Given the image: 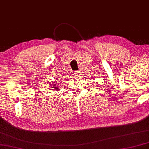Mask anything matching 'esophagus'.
I'll return each mask as SVG.
<instances>
[{"instance_id": "1", "label": "esophagus", "mask_w": 149, "mask_h": 149, "mask_svg": "<svg viewBox=\"0 0 149 149\" xmlns=\"http://www.w3.org/2000/svg\"><path fill=\"white\" fill-rule=\"evenodd\" d=\"M75 76H78L79 75H80V71H75Z\"/></svg>"}]
</instances>
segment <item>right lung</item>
<instances>
[{
  "instance_id": "obj_1",
  "label": "right lung",
  "mask_w": 149,
  "mask_h": 149,
  "mask_svg": "<svg viewBox=\"0 0 149 149\" xmlns=\"http://www.w3.org/2000/svg\"><path fill=\"white\" fill-rule=\"evenodd\" d=\"M52 88H54L55 90H58V86H56V84H53V86H52Z\"/></svg>"
}]
</instances>
